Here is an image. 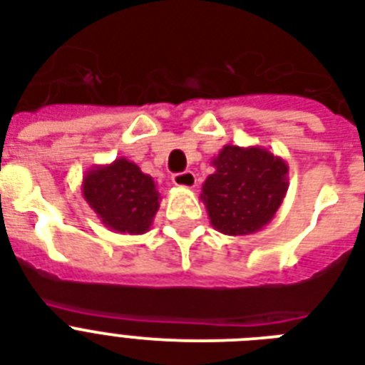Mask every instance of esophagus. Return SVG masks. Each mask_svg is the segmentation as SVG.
Here are the masks:
<instances>
[{"mask_svg":"<svg viewBox=\"0 0 365 365\" xmlns=\"http://www.w3.org/2000/svg\"><path fill=\"white\" fill-rule=\"evenodd\" d=\"M172 183L178 185V187H187L193 189L197 185V176H195L193 172H180V174H174L172 176Z\"/></svg>","mask_w":365,"mask_h":365,"instance_id":"esophagus-1","label":"esophagus"}]
</instances>
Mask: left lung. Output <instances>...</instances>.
I'll return each instance as SVG.
<instances>
[{"mask_svg": "<svg viewBox=\"0 0 365 365\" xmlns=\"http://www.w3.org/2000/svg\"><path fill=\"white\" fill-rule=\"evenodd\" d=\"M214 174L202 183L212 227L223 235L257 233L277 216L288 191V165L259 145H223L212 159Z\"/></svg>", "mask_w": 365, "mask_h": 365, "instance_id": "8db88e82", "label": "left lung"}]
</instances>
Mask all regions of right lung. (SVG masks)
<instances>
[{"instance_id":"right-lung-1","label":"right lung","mask_w":365,"mask_h":365,"mask_svg":"<svg viewBox=\"0 0 365 365\" xmlns=\"http://www.w3.org/2000/svg\"><path fill=\"white\" fill-rule=\"evenodd\" d=\"M81 189L100 222L115 233H148L160 206L153 178L125 157L110 165L91 166Z\"/></svg>"}]
</instances>
